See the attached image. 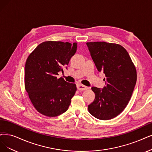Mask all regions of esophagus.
Here are the masks:
<instances>
[{
    "label": "esophagus",
    "mask_w": 152,
    "mask_h": 152,
    "mask_svg": "<svg viewBox=\"0 0 152 152\" xmlns=\"http://www.w3.org/2000/svg\"><path fill=\"white\" fill-rule=\"evenodd\" d=\"M77 88L78 90L84 91V90H86V89H88V87L84 86L83 85H81V84H79V85H77Z\"/></svg>",
    "instance_id": "esophagus-1"
}]
</instances>
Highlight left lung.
<instances>
[{
    "label": "left lung",
    "instance_id": "1",
    "mask_svg": "<svg viewBox=\"0 0 152 152\" xmlns=\"http://www.w3.org/2000/svg\"><path fill=\"white\" fill-rule=\"evenodd\" d=\"M98 71L106 76L103 89L92 87L94 102L88 111L102 120L113 118L124 110L137 82V70L126 50L120 44L106 42L86 43Z\"/></svg>",
    "mask_w": 152,
    "mask_h": 152
}]
</instances>
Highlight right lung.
<instances>
[{
  "label": "right lung",
  "instance_id": "1",
  "mask_svg": "<svg viewBox=\"0 0 152 152\" xmlns=\"http://www.w3.org/2000/svg\"><path fill=\"white\" fill-rule=\"evenodd\" d=\"M76 49V42L49 41L38 45L28 56L25 65V89L39 113L54 117L68 109L76 86L57 76L64 67L67 69Z\"/></svg>",
  "mask_w": 152,
  "mask_h": 152
}]
</instances>
